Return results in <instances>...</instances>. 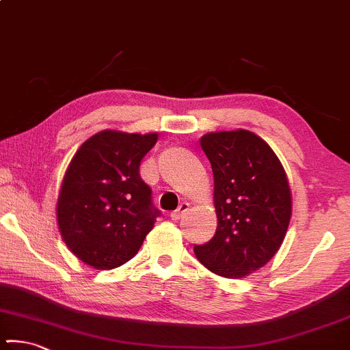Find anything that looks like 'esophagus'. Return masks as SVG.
I'll return each mask as SVG.
<instances>
[{
    "label": "esophagus",
    "mask_w": 350,
    "mask_h": 350,
    "mask_svg": "<svg viewBox=\"0 0 350 350\" xmlns=\"http://www.w3.org/2000/svg\"><path fill=\"white\" fill-rule=\"evenodd\" d=\"M187 210H189V204H187V202H181L178 208L170 213V217H172V219H174V221H178L180 217H183V215H185V213H186Z\"/></svg>",
    "instance_id": "34e87169"
}]
</instances>
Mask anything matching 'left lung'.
Segmentation results:
<instances>
[{"label": "left lung", "instance_id": "left-lung-1", "mask_svg": "<svg viewBox=\"0 0 350 350\" xmlns=\"http://www.w3.org/2000/svg\"><path fill=\"white\" fill-rule=\"evenodd\" d=\"M215 178L217 227L196 257L215 275L238 280L259 270L280 250L292 216V192L271 146L246 129L200 139Z\"/></svg>", "mask_w": 350, "mask_h": 350}]
</instances>
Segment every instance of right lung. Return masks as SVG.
Returning <instances> with one entry per match:
<instances>
[{"label":"right lung","mask_w":350,"mask_h":350,"mask_svg":"<svg viewBox=\"0 0 350 350\" xmlns=\"http://www.w3.org/2000/svg\"><path fill=\"white\" fill-rule=\"evenodd\" d=\"M158 133L105 129L91 135L70 159L57 202L66 246L96 270H112L137 254L159 211L140 178L144 156Z\"/></svg>","instance_id":"add662e5"}]
</instances>
